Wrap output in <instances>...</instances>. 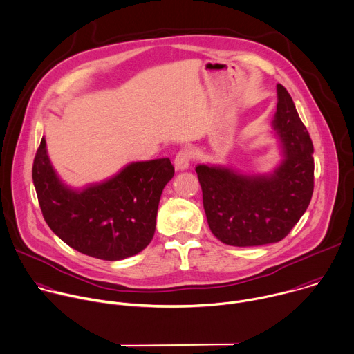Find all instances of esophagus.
I'll return each mask as SVG.
<instances>
[{"instance_id": "obj_1", "label": "esophagus", "mask_w": 354, "mask_h": 354, "mask_svg": "<svg viewBox=\"0 0 354 354\" xmlns=\"http://www.w3.org/2000/svg\"><path fill=\"white\" fill-rule=\"evenodd\" d=\"M189 160H191V153L188 151H180L174 159V167L176 170H187L189 167Z\"/></svg>"}]
</instances>
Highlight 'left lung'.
I'll use <instances>...</instances> for the list:
<instances>
[{
	"instance_id": "left-lung-1",
	"label": "left lung",
	"mask_w": 354,
	"mask_h": 354,
	"mask_svg": "<svg viewBox=\"0 0 354 354\" xmlns=\"http://www.w3.org/2000/svg\"><path fill=\"white\" fill-rule=\"evenodd\" d=\"M272 128L280 163L247 174L223 165H198L203 209L214 236L227 245L255 247L283 240L307 210L314 191V147L289 92L276 85Z\"/></svg>"
}]
</instances>
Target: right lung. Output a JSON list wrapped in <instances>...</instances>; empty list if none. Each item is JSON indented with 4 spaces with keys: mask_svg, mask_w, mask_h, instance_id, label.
<instances>
[{
    "mask_svg": "<svg viewBox=\"0 0 354 354\" xmlns=\"http://www.w3.org/2000/svg\"><path fill=\"white\" fill-rule=\"evenodd\" d=\"M173 176L170 159L162 158L129 163L102 183L73 188L54 170L44 138L32 170L43 218L54 234L71 248L104 261L147 248L163 188Z\"/></svg>",
    "mask_w": 354,
    "mask_h": 354,
    "instance_id": "right-lung-1",
    "label": "right lung"
}]
</instances>
